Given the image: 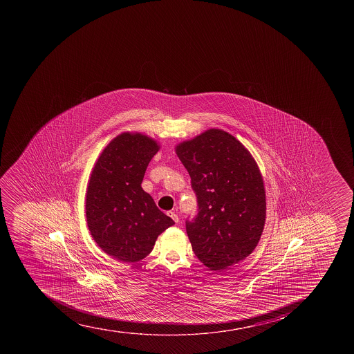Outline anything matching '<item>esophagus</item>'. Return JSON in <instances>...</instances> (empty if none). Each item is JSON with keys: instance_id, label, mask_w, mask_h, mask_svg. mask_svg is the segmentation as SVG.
Here are the masks:
<instances>
[{"instance_id": "34e87169", "label": "esophagus", "mask_w": 354, "mask_h": 354, "mask_svg": "<svg viewBox=\"0 0 354 354\" xmlns=\"http://www.w3.org/2000/svg\"><path fill=\"white\" fill-rule=\"evenodd\" d=\"M167 216L171 217L175 223H179V217H178V214H175L174 211H168Z\"/></svg>"}]
</instances>
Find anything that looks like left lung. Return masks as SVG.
<instances>
[{"label": "left lung", "instance_id": "8db88e82", "mask_svg": "<svg viewBox=\"0 0 354 354\" xmlns=\"http://www.w3.org/2000/svg\"><path fill=\"white\" fill-rule=\"evenodd\" d=\"M175 151L196 194L198 214L186 230L197 259L214 271L245 259L266 224V190L255 159L221 129L207 130Z\"/></svg>", "mask_w": 354, "mask_h": 354}]
</instances>
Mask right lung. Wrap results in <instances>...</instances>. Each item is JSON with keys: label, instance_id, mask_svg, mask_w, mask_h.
Instances as JSON below:
<instances>
[{"label": "right lung", "instance_id": "1", "mask_svg": "<svg viewBox=\"0 0 354 354\" xmlns=\"http://www.w3.org/2000/svg\"><path fill=\"white\" fill-rule=\"evenodd\" d=\"M140 133L116 136L99 156L86 192V221L100 248L121 262H138L158 235L174 225L140 187L147 165L159 150Z\"/></svg>", "mask_w": 354, "mask_h": 354}]
</instances>
